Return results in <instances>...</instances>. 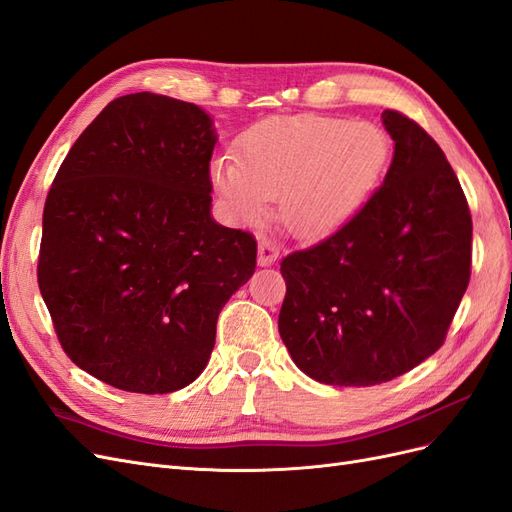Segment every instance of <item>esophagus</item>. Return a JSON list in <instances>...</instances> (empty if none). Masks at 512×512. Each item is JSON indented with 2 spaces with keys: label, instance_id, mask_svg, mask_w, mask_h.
Masks as SVG:
<instances>
[{
  "label": "esophagus",
  "instance_id": "obj_1",
  "mask_svg": "<svg viewBox=\"0 0 512 512\" xmlns=\"http://www.w3.org/2000/svg\"><path fill=\"white\" fill-rule=\"evenodd\" d=\"M280 256V247H277L271 239H260L258 241V265L269 267Z\"/></svg>",
  "mask_w": 512,
  "mask_h": 512
}]
</instances>
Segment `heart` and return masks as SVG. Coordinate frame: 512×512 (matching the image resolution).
Instances as JSON below:
<instances>
[{"label": "heart", "instance_id": "obj_1", "mask_svg": "<svg viewBox=\"0 0 512 512\" xmlns=\"http://www.w3.org/2000/svg\"><path fill=\"white\" fill-rule=\"evenodd\" d=\"M391 156L389 136L374 123L327 115L271 117L243 134L239 158H215L211 177L239 220H262L269 200L280 196L286 228L320 237L367 203Z\"/></svg>", "mask_w": 512, "mask_h": 512}]
</instances>
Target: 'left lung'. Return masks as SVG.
Instances as JSON below:
<instances>
[{"label": "left lung", "instance_id": "8db88e82", "mask_svg": "<svg viewBox=\"0 0 512 512\" xmlns=\"http://www.w3.org/2000/svg\"><path fill=\"white\" fill-rule=\"evenodd\" d=\"M393 162L380 188L320 243L282 260L280 335L322 384L374 386L446 339L472 267V215L444 151L386 108Z\"/></svg>", "mask_w": 512, "mask_h": 512}]
</instances>
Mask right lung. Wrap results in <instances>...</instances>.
Instances as JSON below:
<instances>
[{"instance_id": "right-lung-1", "label": "right lung", "mask_w": 512, "mask_h": 512, "mask_svg": "<svg viewBox=\"0 0 512 512\" xmlns=\"http://www.w3.org/2000/svg\"><path fill=\"white\" fill-rule=\"evenodd\" d=\"M211 119L121 96L76 138L46 196L38 286L74 365L162 395L205 369L215 324L256 269V239L211 220Z\"/></svg>"}]
</instances>
